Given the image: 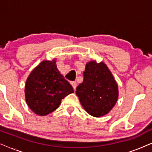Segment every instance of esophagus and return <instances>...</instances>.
I'll return each instance as SVG.
<instances>
[{
	"label": "esophagus",
	"instance_id": "1",
	"mask_svg": "<svg viewBox=\"0 0 152 152\" xmlns=\"http://www.w3.org/2000/svg\"><path fill=\"white\" fill-rule=\"evenodd\" d=\"M70 84H71L72 88H73L74 91L76 90V88H77V82H70Z\"/></svg>",
	"mask_w": 152,
	"mask_h": 152
}]
</instances>
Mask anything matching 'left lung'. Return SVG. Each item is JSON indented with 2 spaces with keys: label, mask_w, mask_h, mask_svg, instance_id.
Returning a JSON list of instances; mask_svg holds the SVG:
<instances>
[{
  "label": "left lung",
  "mask_w": 152,
  "mask_h": 152,
  "mask_svg": "<svg viewBox=\"0 0 152 152\" xmlns=\"http://www.w3.org/2000/svg\"><path fill=\"white\" fill-rule=\"evenodd\" d=\"M76 94L85 111L99 118L111 111L119 93L117 82L107 66L93 60L86 64L84 81L77 87Z\"/></svg>",
  "instance_id": "obj_1"
}]
</instances>
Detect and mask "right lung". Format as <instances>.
Returning a JSON list of instances; mask_svg holds the SVG:
<instances>
[{"label":"right lung","mask_w":152,"mask_h":152,"mask_svg":"<svg viewBox=\"0 0 152 152\" xmlns=\"http://www.w3.org/2000/svg\"><path fill=\"white\" fill-rule=\"evenodd\" d=\"M72 93L73 88L58 70L55 59L41 61L35 67L29 75L25 86L27 104L40 116L55 111L61 99Z\"/></svg>","instance_id":"add662e5"}]
</instances>
